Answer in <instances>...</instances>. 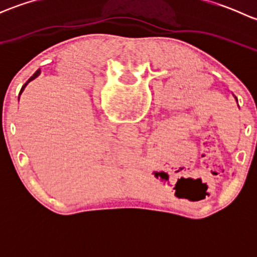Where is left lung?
Instances as JSON below:
<instances>
[{"label":"left lung","mask_w":257,"mask_h":257,"mask_svg":"<svg viewBox=\"0 0 257 257\" xmlns=\"http://www.w3.org/2000/svg\"><path fill=\"white\" fill-rule=\"evenodd\" d=\"M234 97H235V95H234ZM235 99H236V102H237V98L236 97H235ZM237 105H239V104H237Z\"/></svg>","instance_id":"obj_1"}]
</instances>
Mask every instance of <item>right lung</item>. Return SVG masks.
Here are the masks:
<instances>
[{"instance_id": "add662e5", "label": "right lung", "mask_w": 257, "mask_h": 257, "mask_svg": "<svg viewBox=\"0 0 257 257\" xmlns=\"http://www.w3.org/2000/svg\"><path fill=\"white\" fill-rule=\"evenodd\" d=\"M40 74H41V69H37V71H36V73H35V74H33V76H32V77H31V78H30V79H28V80H27V82H26V83H25V84H23V85H22V88H21V90H20V95H21V94H22V92H23V90H25L26 85H27V84H28V83H30V82H31V80H33V79H35V78H37V77H38V76H40ZM18 99H20V97H18Z\"/></svg>"}]
</instances>
